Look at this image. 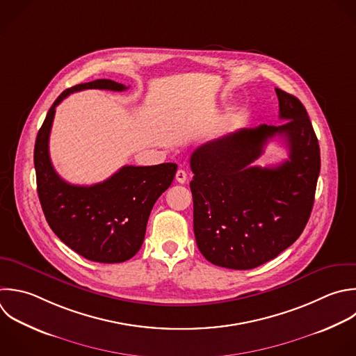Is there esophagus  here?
<instances>
[{"label": "esophagus", "mask_w": 356, "mask_h": 356, "mask_svg": "<svg viewBox=\"0 0 356 356\" xmlns=\"http://www.w3.org/2000/svg\"><path fill=\"white\" fill-rule=\"evenodd\" d=\"M175 179H177V182H179V184H185L186 179H188V175H186V172H185L184 170H178L177 174H175Z\"/></svg>", "instance_id": "34e87169"}]
</instances>
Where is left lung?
Masks as SVG:
<instances>
[{
    "instance_id": "obj_1",
    "label": "left lung",
    "mask_w": 356,
    "mask_h": 356,
    "mask_svg": "<svg viewBox=\"0 0 356 356\" xmlns=\"http://www.w3.org/2000/svg\"><path fill=\"white\" fill-rule=\"evenodd\" d=\"M280 118L288 122L242 128L197 147L191 156L193 231L213 264L254 268L291 246L314 202L320 149L303 104L277 89ZM277 136L290 159L275 168L252 166Z\"/></svg>"
}]
</instances>
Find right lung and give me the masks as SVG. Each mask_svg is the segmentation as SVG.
<instances>
[{
  "label": "right lung",
  "mask_w": 356,
  "mask_h": 356,
  "mask_svg": "<svg viewBox=\"0 0 356 356\" xmlns=\"http://www.w3.org/2000/svg\"><path fill=\"white\" fill-rule=\"evenodd\" d=\"M85 89L122 92L128 88L110 79H97L70 88L58 96L36 138L38 193L50 228L67 246L92 261L121 263L140 249L150 211L172 184L177 164L124 165L108 179L90 186L65 182L50 160L51 125L56 107L71 93Z\"/></svg>",
  "instance_id": "add662e5"
}]
</instances>
